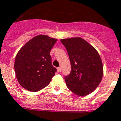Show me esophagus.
Wrapping results in <instances>:
<instances>
[{"label": "esophagus", "mask_w": 121, "mask_h": 121, "mask_svg": "<svg viewBox=\"0 0 121 121\" xmlns=\"http://www.w3.org/2000/svg\"><path fill=\"white\" fill-rule=\"evenodd\" d=\"M57 70L58 72H61V67H58V69H57Z\"/></svg>", "instance_id": "34e87169"}]
</instances>
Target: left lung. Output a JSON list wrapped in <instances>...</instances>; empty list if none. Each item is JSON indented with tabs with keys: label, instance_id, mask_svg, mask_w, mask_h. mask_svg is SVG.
<instances>
[{
	"label": "left lung",
	"instance_id": "left-lung-1",
	"mask_svg": "<svg viewBox=\"0 0 121 121\" xmlns=\"http://www.w3.org/2000/svg\"><path fill=\"white\" fill-rule=\"evenodd\" d=\"M67 49L71 72L65 77L67 87L78 96L94 91L101 82L104 67L99 54L93 46L81 37L61 39Z\"/></svg>",
	"mask_w": 121,
	"mask_h": 121
}]
</instances>
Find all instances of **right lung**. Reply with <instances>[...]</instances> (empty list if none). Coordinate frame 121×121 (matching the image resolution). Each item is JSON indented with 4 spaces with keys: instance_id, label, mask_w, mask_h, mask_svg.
<instances>
[{
    "instance_id": "obj_1",
    "label": "right lung",
    "mask_w": 121,
    "mask_h": 121,
    "mask_svg": "<svg viewBox=\"0 0 121 121\" xmlns=\"http://www.w3.org/2000/svg\"><path fill=\"white\" fill-rule=\"evenodd\" d=\"M56 39L39 35L28 41L16 54L14 70L17 80L28 91L36 92L46 87L56 72L52 67L50 51Z\"/></svg>"
}]
</instances>
